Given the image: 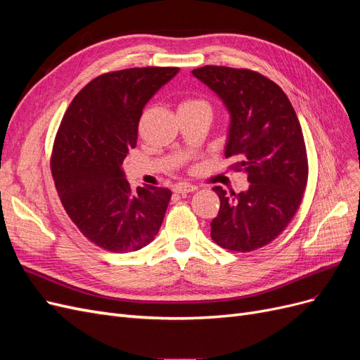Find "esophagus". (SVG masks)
I'll return each mask as SVG.
<instances>
[{
  "mask_svg": "<svg viewBox=\"0 0 360 360\" xmlns=\"http://www.w3.org/2000/svg\"><path fill=\"white\" fill-rule=\"evenodd\" d=\"M197 189H198L197 184H192V183H179L174 186V192L176 193H189Z\"/></svg>",
  "mask_w": 360,
  "mask_h": 360,
  "instance_id": "34e87169",
  "label": "esophagus"
}]
</instances>
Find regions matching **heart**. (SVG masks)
Returning a JSON list of instances; mask_svg holds the SVG:
<instances>
[{
  "instance_id": "1",
  "label": "heart",
  "mask_w": 360,
  "mask_h": 360,
  "mask_svg": "<svg viewBox=\"0 0 360 360\" xmlns=\"http://www.w3.org/2000/svg\"><path fill=\"white\" fill-rule=\"evenodd\" d=\"M192 105H205V102H202L200 99H186V101H183L180 103L179 108H181V106H192Z\"/></svg>"
}]
</instances>
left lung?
Segmentation results:
<instances>
[{
  "label": "left lung",
  "instance_id": "1",
  "mask_svg": "<svg viewBox=\"0 0 360 360\" xmlns=\"http://www.w3.org/2000/svg\"><path fill=\"white\" fill-rule=\"evenodd\" d=\"M193 76L221 97L231 114L225 158L248 174L249 189L213 188L221 200L212 240L250 252L274 242L297 213L308 183V155L296 111L281 86L255 70L204 66Z\"/></svg>",
  "mask_w": 360,
  "mask_h": 360
}]
</instances>
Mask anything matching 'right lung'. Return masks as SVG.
<instances>
[{"label":"right lung","mask_w":360,"mask_h":360,"mask_svg":"<svg viewBox=\"0 0 360 360\" xmlns=\"http://www.w3.org/2000/svg\"><path fill=\"white\" fill-rule=\"evenodd\" d=\"M179 68H134L97 76L75 96L53 139L51 172L64 210L91 243L123 254L147 246L171 191L130 188L122 163L135 148L143 108Z\"/></svg>","instance_id":"add662e5"}]
</instances>
